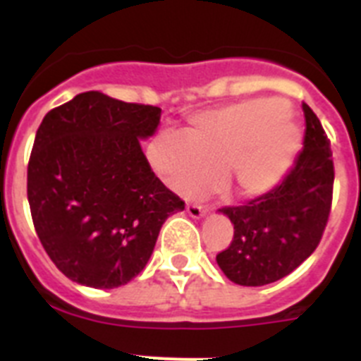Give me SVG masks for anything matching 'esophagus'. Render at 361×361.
Listing matches in <instances>:
<instances>
[{
	"mask_svg": "<svg viewBox=\"0 0 361 361\" xmlns=\"http://www.w3.org/2000/svg\"><path fill=\"white\" fill-rule=\"evenodd\" d=\"M186 212L191 219H202L208 213V209L204 208V206H197V204H188Z\"/></svg>",
	"mask_w": 361,
	"mask_h": 361,
	"instance_id": "obj_1",
	"label": "esophagus"
}]
</instances>
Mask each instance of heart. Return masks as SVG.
<instances>
[{"label":"heart","mask_w":361,"mask_h":361,"mask_svg":"<svg viewBox=\"0 0 361 361\" xmlns=\"http://www.w3.org/2000/svg\"><path fill=\"white\" fill-rule=\"evenodd\" d=\"M186 135L164 133L148 146L153 171L178 195L215 180L220 168L237 195H266L288 175L304 142L298 119L280 99L200 111L190 119Z\"/></svg>","instance_id":"heart-1"}]
</instances>
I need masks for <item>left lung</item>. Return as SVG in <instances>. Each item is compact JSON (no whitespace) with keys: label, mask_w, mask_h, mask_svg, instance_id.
Returning <instances> with one entry per match:
<instances>
[{"label":"left lung","mask_w":361,"mask_h":361,"mask_svg":"<svg viewBox=\"0 0 361 361\" xmlns=\"http://www.w3.org/2000/svg\"><path fill=\"white\" fill-rule=\"evenodd\" d=\"M302 110L304 148L282 183L244 206L219 209L235 233L216 264L238 286L257 288L288 276L320 244L333 200V152L314 111L305 103Z\"/></svg>","instance_id":"left-lung-1"}]
</instances>
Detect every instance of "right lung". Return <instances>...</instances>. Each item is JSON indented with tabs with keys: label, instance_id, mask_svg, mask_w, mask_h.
I'll return each mask as SVG.
<instances>
[{
	"label": "right lung",
	"instance_id": "obj_1",
	"mask_svg": "<svg viewBox=\"0 0 361 361\" xmlns=\"http://www.w3.org/2000/svg\"><path fill=\"white\" fill-rule=\"evenodd\" d=\"M159 123L161 108L85 92L39 124L28 204L44 251L72 282L128 283L148 264L166 219L184 209L142 153Z\"/></svg>",
	"mask_w": 361,
	"mask_h": 361
}]
</instances>
